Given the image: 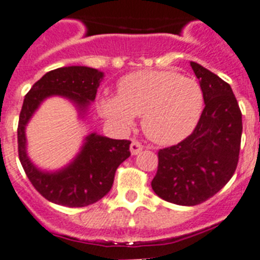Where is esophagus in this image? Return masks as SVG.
Listing matches in <instances>:
<instances>
[{"label":"esophagus","mask_w":260,"mask_h":260,"mask_svg":"<svg viewBox=\"0 0 260 260\" xmlns=\"http://www.w3.org/2000/svg\"><path fill=\"white\" fill-rule=\"evenodd\" d=\"M143 144L141 143H139V141L137 140H134L132 141V143H131V153L134 154H139L141 152V150H143Z\"/></svg>","instance_id":"obj_1"}]
</instances>
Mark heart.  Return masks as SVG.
Wrapping results in <instances>:
<instances>
[{
  "mask_svg": "<svg viewBox=\"0 0 260 260\" xmlns=\"http://www.w3.org/2000/svg\"><path fill=\"white\" fill-rule=\"evenodd\" d=\"M119 96H104L100 110L117 128L126 131L143 116L149 139L160 144L182 140L196 128L204 108L197 80L174 71H137L117 84Z\"/></svg>",
  "mask_w": 260,
  "mask_h": 260,
  "instance_id": "b5f03b06",
  "label": "heart"
}]
</instances>
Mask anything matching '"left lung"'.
Masks as SVG:
<instances>
[{
	"label": "left lung",
	"mask_w": 260,
	"mask_h": 260,
	"mask_svg": "<svg viewBox=\"0 0 260 260\" xmlns=\"http://www.w3.org/2000/svg\"><path fill=\"white\" fill-rule=\"evenodd\" d=\"M204 92L205 108L191 135L158 150L152 189L162 200L182 206L200 205L221 190L239 160L242 112L230 84L190 62Z\"/></svg>",
	"instance_id": "1"
}]
</instances>
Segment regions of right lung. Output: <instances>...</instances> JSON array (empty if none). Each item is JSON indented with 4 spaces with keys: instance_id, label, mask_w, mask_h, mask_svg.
<instances>
[{
    "instance_id": "1",
    "label": "right lung",
    "mask_w": 260,
    "mask_h": 260,
    "mask_svg": "<svg viewBox=\"0 0 260 260\" xmlns=\"http://www.w3.org/2000/svg\"><path fill=\"white\" fill-rule=\"evenodd\" d=\"M102 79L103 73L91 67H60L45 74L26 93L17 131L19 161L32 186L50 202L69 208L95 204L111 190L116 169L131 156L129 140H113L96 134L88 135L75 160L58 172L39 171L26 154L25 126L46 98H67L80 112H86Z\"/></svg>"
}]
</instances>
